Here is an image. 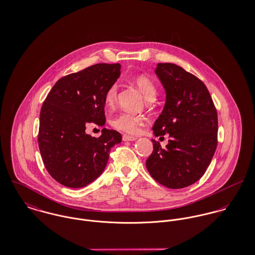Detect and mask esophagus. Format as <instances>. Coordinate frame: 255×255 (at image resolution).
I'll return each mask as SVG.
<instances>
[{
	"label": "esophagus",
	"instance_id": "obj_1",
	"mask_svg": "<svg viewBox=\"0 0 255 255\" xmlns=\"http://www.w3.org/2000/svg\"><path fill=\"white\" fill-rule=\"evenodd\" d=\"M123 140L124 141H133V140H136V136L125 134V135H123Z\"/></svg>",
	"mask_w": 255,
	"mask_h": 255
}]
</instances>
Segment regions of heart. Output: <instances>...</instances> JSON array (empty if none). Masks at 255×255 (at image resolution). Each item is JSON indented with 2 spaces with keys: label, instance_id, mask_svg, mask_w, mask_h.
Returning a JSON list of instances; mask_svg holds the SVG:
<instances>
[{
  "label": "heart",
  "instance_id": "heart-1",
  "mask_svg": "<svg viewBox=\"0 0 255 255\" xmlns=\"http://www.w3.org/2000/svg\"><path fill=\"white\" fill-rule=\"evenodd\" d=\"M133 82L139 88V90L144 94L146 99L153 100L157 95V87L154 81L146 75H137L133 78ZM118 97V85L113 84L107 89L105 93V104L107 107L112 108L117 103ZM143 125V118L139 115H134L130 113H123L119 115L114 121L113 126L122 131L128 133H137Z\"/></svg>",
  "mask_w": 255,
  "mask_h": 255
}]
</instances>
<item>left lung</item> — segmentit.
Returning <instances> with one entry per match:
<instances>
[{
  "label": "left lung",
  "instance_id": "8db88e82",
  "mask_svg": "<svg viewBox=\"0 0 255 255\" xmlns=\"http://www.w3.org/2000/svg\"><path fill=\"white\" fill-rule=\"evenodd\" d=\"M166 91V103L155 121L156 136L170 134L162 148L155 139L146 160L151 177L168 188L197 182L210 165L217 147L218 117L205 84L182 67L161 63L155 70Z\"/></svg>",
  "mask_w": 255,
  "mask_h": 255
}]
</instances>
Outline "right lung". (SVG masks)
<instances>
[{"mask_svg":"<svg viewBox=\"0 0 255 255\" xmlns=\"http://www.w3.org/2000/svg\"><path fill=\"white\" fill-rule=\"evenodd\" d=\"M121 75L120 64H97L59 79L40 112L38 144L51 177L79 188L95 181L105 170L111 148L122 135L102 129L99 137L85 132L88 125L102 127L105 93Z\"/></svg>","mask_w":255,"mask_h":255,"instance_id":"1","label":"right lung"}]
</instances>
